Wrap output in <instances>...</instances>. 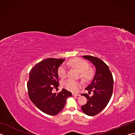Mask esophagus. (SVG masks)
Masks as SVG:
<instances>
[{
	"label": "esophagus",
	"mask_w": 135,
	"mask_h": 135,
	"mask_svg": "<svg viewBox=\"0 0 135 135\" xmlns=\"http://www.w3.org/2000/svg\"><path fill=\"white\" fill-rule=\"evenodd\" d=\"M73 96H80V94H78V93H73Z\"/></svg>",
	"instance_id": "esophagus-1"
}]
</instances>
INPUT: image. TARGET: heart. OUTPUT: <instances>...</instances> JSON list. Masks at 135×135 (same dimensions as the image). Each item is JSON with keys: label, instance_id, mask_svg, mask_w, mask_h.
<instances>
[{"label": "heart", "instance_id": "1", "mask_svg": "<svg viewBox=\"0 0 135 135\" xmlns=\"http://www.w3.org/2000/svg\"><path fill=\"white\" fill-rule=\"evenodd\" d=\"M67 65L75 68L80 73V76L84 80L88 81L93 75V70L89 68L88 63L81 59L75 58L67 62ZM58 75L61 78H65L67 75V68L65 65L60 66ZM62 86L65 89L72 91H76L81 87V83L79 81L67 79L62 82Z\"/></svg>", "mask_w": 135, "mask_h": 135}]
</instances>
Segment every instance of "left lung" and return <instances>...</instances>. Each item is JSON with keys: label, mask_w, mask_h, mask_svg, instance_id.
Returning <instances> with one entry per match:
<instances>
[{"label": "left lung", "mask_w": 135, "mask_h": 135, "mask_svg": "<svg viewBox=\"0 0 135 135\" xmlns=\"http://www.w3.org/2000/svg\"><path fill=\"white\" fill-rule=\"evenodd\" d=\"M83 57L94 65L96 74L90 84L85 88L89 93L93 91V94L89 96L86 93L81 94L88 100L81 108L85 114L94 116L101 112L110 101L113 91V77L108 65L103 60L91 56H83Z\"/></svg>", "instance_id": "left-lung-1"}]
</instances>
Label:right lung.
<instances>
[{"label": "right lung", "mask_w": 135, "mask_h": 135, "mask_svg": "<svg viewBox=\"0 0 135 135\" xmlns=\"http://www.w3.org/2000/svg\"><path fill=\"white\" fill-rule=\"evenodd\" d=\"M65 59L49 58L42 60L30 72L27 82L28 96L36 107L44 113L56 115L65 104L66 100L72 96L64 89L59 93H53V88L59 86V67Z\"/></svg>", "instance_id": "right-lung-1"}]
</instances>
